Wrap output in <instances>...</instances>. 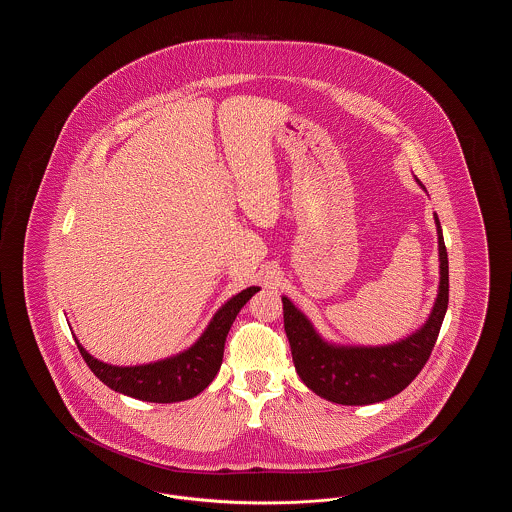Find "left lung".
I'll use <instances>...</instances> for the list:
<instances>
[{
    "mask_svg": "<svg viewBox=\"0 0 512 512\" xmlns=\"http://www.w3.org/2000/svg\"><path fill=\"white\" fill-rule=\"evenodd\" d=\"M418 186L426 192L422 182ZM438 297L428 318L413 334L384 345H345L324 340L313 322L282 295L284 330L293 365L309 390L338 405H372L405 390L424 368L438 340L449 303V261L438 215Z\"/></svg>",
    "mask_w": 512,
    "mask_h": 512,
    "instance_id": "1",
    "label": "left lung"
}]
</instances>
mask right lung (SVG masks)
Returning a JSON list of instances; mask_svg holds the SVG:
<instances>
[{
    "instance_id": "obj_1",
    "label": "right lung",
    "mask_w": 512,
    "mask_h": 512,
    "mask_svg": "<svg viewBox=\"0 0 512 512\" xmlns=\"http://www.w3.org/2000/svg\"><path fill=\"white\" fill-rule=\"evenodd\" d=\"M259 290V286H249L230 297L194 345L161 361L134 366L109 365L90 355L73 334L74 341L86 365L107 388L149 403L186 401L205 390L217 376L230 326Z\"/></svg>"
}]
</instances>
